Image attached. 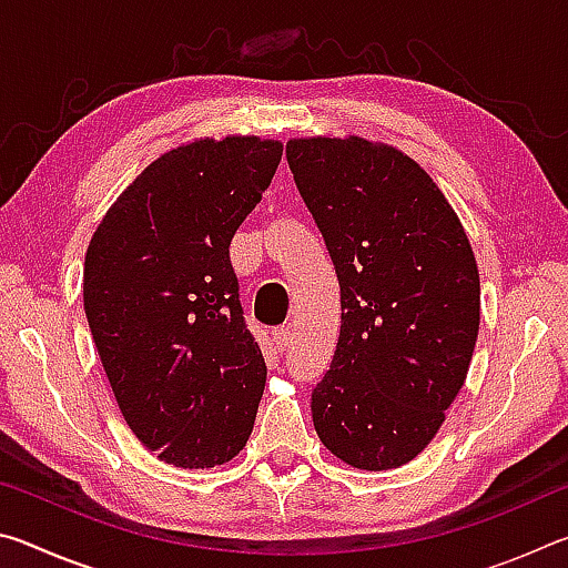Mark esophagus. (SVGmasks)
Listing matches in <instances>:
<instances>
[{"instance_id": "34e87169", "label": "esophagus", "mask_w": 568, "mask_h": 568, "mask_svg": "<svg viewBox=\"0 0 568 568\" xmlns=\"http://www.w3.org/2000/svg\"><path fill=\"white\" fill-rule=\"evenodd\" d=\"M291 341H293L291 328H277V331L273 333V345H275L277 353H283V351L287 348V345H291Z\"/></svg>"}]
</instances>
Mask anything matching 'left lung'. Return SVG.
Instances as JSON below:
<instances>
[{
    "label": "left lung",
    "mask_w": 568,
    "mask_h": 568,
    "mask_svg": "<svg viewBox=\"0 0 568 568\" xmlns=\"http://www.w3.org/2000/svg\"><path fill=\"white\" fill-rule=\"evenodd\" d=\"M285 155L341 285L313 426L343 464L398 468L434 440L466 383L480 323L474 250L406 152L348 134L293 138Z\"/></svg>",
    "instance_id": "8db88e82"
}]
</instances>
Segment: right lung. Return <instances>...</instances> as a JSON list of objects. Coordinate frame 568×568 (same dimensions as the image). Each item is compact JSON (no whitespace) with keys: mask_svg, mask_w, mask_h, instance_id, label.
Returning a JSON list of instances; mask_svg holds the SVG:
<instances>
[{"mask_svg":"<svg viewBox=\"0 0 568 568\" xmlns=\"http://www.w3.org/2000/svg\"><path fill=\"white\" fill-rule=\"evenodd\" d=\"M283 145L200 138L140 172L84 255V313L132 434L178 468L235 458L253 434L265 361L243 321L230 240Z\"/></svg>","mask_w":568,"mask_h":568,"instance_id":"add662e5","label":"right lung"}]
</instances>
